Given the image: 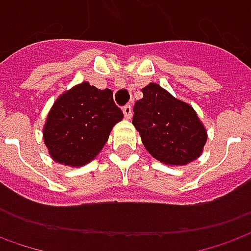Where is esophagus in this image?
<instances>
[{"label":"esophagus","mask_w":251,"mask_h":251,"mask_svg":"<svg viewBox=\"0 0 251 251\" xmlns=\"http://www.w3.org/2000/svg\"><path fill=\"white\" fill-rule=\"evenodd\" d=\"M122 111H124V115H125L126 119L132 118V105H125L122 108Z\"/></svg>","instance_id":"1"}]
</instances>
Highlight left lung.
<instances>
[{"instance_id": "8db88e82", "label": "left lung", "mask_w": 251, "mask_h": 251, "mask_svg": "<svg viewBox=\"0 0 251 251\" xmlns=\"http://www.w3.org/2000/svg\"><path fill=\"white\" fill-rule=\"evenodd\" d=\"M134 104L133 125L150 154L169 166H184L198 159L207 132L192 105L172 96L158 83L141 89Z\"/></svg>"}]
</instances>
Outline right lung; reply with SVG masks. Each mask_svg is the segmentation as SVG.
Here are the masks:
<instances>
[{
  "label": "right lung",
  "mask_w": 251,
  "mask_h": 251,
  "mask_svg": "<svg viewBox=\"0 0 251 251\" xmlns=\"http://www.w3.org/2000/svg\"><path fill=\"white\" fill-rule=\"evenodd\" d=\"M122 118L111 90L85 81L56 99L44 125V143L54 162L81 168L100 154Z\"/></svg>",
  "instance_id": "obj_1"
}]
</instances>
